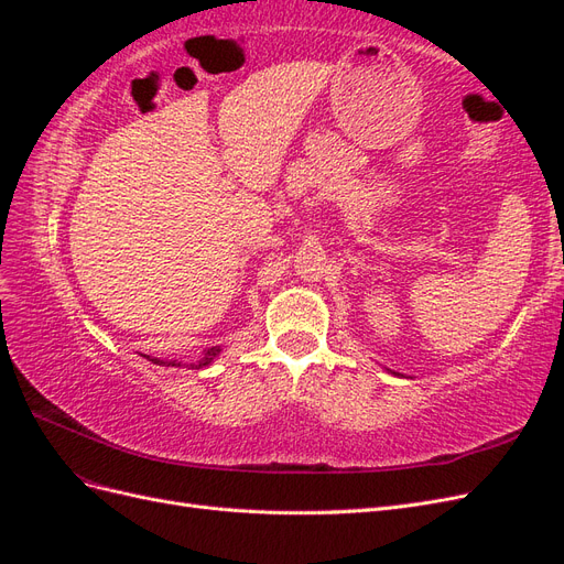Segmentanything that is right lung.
I'll list each match as a JSON object with an SVG mask.
<instances>
[{"label": "right lung", "instance_id": "right-lung-1", "mask_svg": "<svg viewBox=\"0 0 564 564\" xmlns=\"http://www.w3.org/2000/svg\"><path fill=\"white\" fill-rule=\"evenodd\" d=\"M218 352H220V348L218 346H214V348H207V350H204L202 352V357H199V360L197 362H191V369H202V367H207V365H212L214 360H216V357H218ZM148 360H150V357H148ZM152 362H155V365H172V367H181V362H162V360H158V357H155V360H152Z\"/></svg>", "mask_w": 564, "mask_h": 564}]
</instances>
